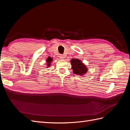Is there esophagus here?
Listing matches in <instances>:
<instances>
[{
  "label": "esophagus",
  "instance_id": "esophagus-1",
  "mask_svg": "<svg viewBox=\"0 0 130 130\" xmlns=\"http://www.w3.org/2000/svg\"><path fill=\"white\" fill-rule=\"evenodd\" d=\"M60 57L63 60V59H64V56L63 55H60Z\"/></svg>",
  "mask_w": 130,
  "mask_h": 130
}]
</instances>
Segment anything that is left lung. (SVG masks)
<instances>
[{"label": "left lung", "mask_w": 130, "mask_h": 130, "mask_svg": "<svg viewBox=\"0 0 130 130\" xmlns=\"http://www.w3.org/2000/svg\"><path fill=\"white\" fill-rule=\"evenodd\" d=\"M70 62L72 66V69L74 74L79 75H83L87 72L88 69L87 67L80 60L77 58H73Z\"/></svg>", "instance_id": "left-lung-1"}]
</instances>
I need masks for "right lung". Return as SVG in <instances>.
Instances as JSON below:
<instances>
[{
	"label": "right lung",
	"instance_id": "1",
	"mask_svg": "<svg viewBox=\"0 0 130 130\" xmlns=\"http://www.w3.org/2000/svg\"><path fill=\"white\" fill-rule=\"evenodd\" d=\"M53 61V58H52V57H49L48 58V59H47L46 60V62H47V64H48V67H49L50 66V63H51V62H52V61Z\"/></svg>",
	"mask_w": 130,
	"mask_h": 130
}]
</instances>
